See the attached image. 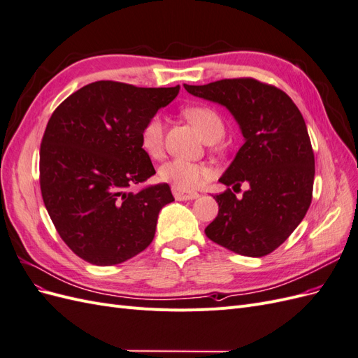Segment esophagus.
<instances>
[{
  "label": "esophagus",
  "instance_id": "34e87169",
  "mask_svg": "<svg viewBox=\"0 0 358 358\" xmlns=\"http://www.w3.org/2000/svg\"><path fill=\"white\" fill-rule=\"evenodd\" d=\"M173 196H175L176 200L179 201H185V200H194L199 197V192H192V191H185V189H179L173 187Z\"/></svg>",
  "mask_w": 358,
  "mask_h": 358
}]
</instances>
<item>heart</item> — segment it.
Masks as SVG:
<instances>
[{"label": "heart", "instance_id": "1", "mask_svg": "<svg viewBox=\"0 0 358 358\" xmlns=\"http://www.w3.org/2000/svg\"><path fill=\"white\" fill-rule=\"evenodd\" d=\"M183 116L197 128L204 140L221 138L224 134V124L221 116L210 107L192 106L183 110ZM140 145L150 158H159L164 150V121L159 115L150 116L140 136ZM208 169L194 161L175 158L164 162L159 167V179L171 183L179 189H192L208 176Z\"/></svg>", "mask_w": 358, "mask_h": 358}]
</instances>
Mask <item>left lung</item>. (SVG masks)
I'll return each instance as SVG.
<instances>
[{
  "instance_id": "obj_1",
  "label": "left lung",
  "mask_w": 358,
  "mask_h": 358,
  "mask_svg": "<svg viewBox=\"0 0 358 358\" xmlns=\"http://www.w3.org/2000/svg\"><path fill=\"white\" fill-rule=\"evenodd\" d=\"M183 86L227 107L245 138L220 182L234 192L242 185L248 189L242 198L230 188L213 197L220 210L206 236L246 257L273 252L297 229L312 201L315 158L305 119L284 91L251 78Z\"/></svg>"
}]
</instances>
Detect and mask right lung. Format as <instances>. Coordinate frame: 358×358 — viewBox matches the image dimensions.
Segmentation results:
<instances>
[{
    "label": "right lung",
    "mask_w": 358,
    "mask_h": 358,
    "mask_svg": "<svg viewBox=\"0 0 358 358\" xmlns=\"http://www.w3.org/2000/svg\"><path fill=\"white\" fill-rule=\"evenodd\" d=\"M179 90L99 80L52 113L40 146L41 197L61 239L85 262L124 263L154 241L159 210L175 201L170 187L127 189L155 175L140 136Z\"/></svg>",
    "instance_id": "obj_1"
}]
</instances>
